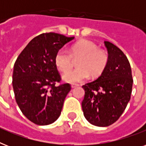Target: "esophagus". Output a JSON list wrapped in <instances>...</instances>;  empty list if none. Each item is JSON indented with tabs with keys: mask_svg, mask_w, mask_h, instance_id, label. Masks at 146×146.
Here are the masks:
<instances>
[{
	"mask_svg": "<svg viewBox=\"0 0 146 146\" xmlns=\"http://www.w3.org/2000/svg\"><path fill=\"white\" fill-rule=\"evenodd\" d=\"M79 86H80V85L76 84V83H73V84H71V87H72V88H75V87H77Z\"/></svg>",
	"mask_w": 146,
	"mask_h": 146,
	"instance_id": "34e87169",
	"label": "esophagus"
}]
</instances>
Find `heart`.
I'll use <instances>...</instances> for the list:
<instances>
[{
	"mask_svg": "<svg viewBox=\"0 0 146 146\" xmlns=\"http://www.w3.org/2000/svg\"><path fill=\"white\" fill-rule=\"evenodd\" d=\"M79 59L77 68L68 71L74 59ZM55 64L60 70L66 71L62 79L66 82H81L89 77L101 74L108 63V54L103 50L98 49L94 42L89 40H81L71 47L70 53L65 49H60L55 56Z\"/></svg>",
	"mask_w": 146,
	"mask_h": 146,
	"instance_id": "b5f03b06",
	"label": "heart"
}]
</instances>
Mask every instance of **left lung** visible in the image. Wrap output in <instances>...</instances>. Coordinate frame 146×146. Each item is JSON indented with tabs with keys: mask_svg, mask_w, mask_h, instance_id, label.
<instances>
[{
	"mask_svg": "<svg viewBox=\"0 0 146 146\" xmlns=\"http://www.w3.org/2000/svg\"><path fill=\"white\" fill-rule=\"evenodd\" d=\"M104 45L108 57L104 70L97 80L82 86L85 117L98 127H108L119 119L130 100L133 82L126 55L111 42Z\"/></svg>",
	"mask_w": 146,
	"mask_h": 146,
	"instance_id": "8db88e82",
	"label": "left lung"
}]
</instances>
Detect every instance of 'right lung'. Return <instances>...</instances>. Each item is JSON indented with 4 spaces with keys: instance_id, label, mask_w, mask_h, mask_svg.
Masks as SVG:
<instances>
[{
    "instance_id": "obj_1",
    "label": "right lung",
    "mask_w": 146,
    "mask_h": 146,
    "mask_svg": "<svg viewBox=\"0 0 146 146\" xmlns=\"http://www.w3.org/2000/svg\"><path fill=\"white\" fill-rule=\"evenodd\" d=\"M73 39L54 33L41 34L31 40L15 62L12 83L16 102L35 124H50L60 115L71 86H56L61 79L54 59L57 51Z\"/></svg>"
}]
</instances>
